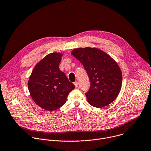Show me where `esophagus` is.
<instances>
[{"mask_svg":"<svg viewBox=\"0 0 151 151\" xmlns=\"http://www.w3.org/2000/svg\"><path fill=\"white\" fill-rule=\"evenodd\" d=\"M74 85H75V87H78V82H77V81H76V82H74Z\"/></svg>","mask_w":151,"mask_h":151,"instance_id":"34e87169","label":"esophagus"}]
</instances>
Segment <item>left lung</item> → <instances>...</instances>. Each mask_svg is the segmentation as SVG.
Returning <instances> with one entry per match:
<instances>
[{"label": "left lung", "mask_w": 151, "mask_h": 151, "mask_svg": "<svg viewBox=\"0 0 151 151\" xmlns=\"http://www.w3.org/2000/svg\"><path fill=\"white\" fill-rule=\"evenodd\" d=\"M71 55L82 63L88 75L91 86L85 93L88 103L102 108L113 102L122 85V73L117 63L95 47L75 48Z\"/></svg>", "instance_id": "8db88e82"}]
</instances>
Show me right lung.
<instances>
[{"mask_svg":"<svg viewBox=\"0 0 151 151\" xmlns=\"http://www.w3.org/2000/svg\"><path fill=\"white\" fill-rule=\"evenodd\" d=\"M63 54L54 52L41 59L34 67L28 82L30 95L42 109L52 111L64 105L75 85L59 68Z\"/></svg>","mask_w":151,"mask_h":151,"instance_id":"add662e5","label":"right lung"}]
</instances>
